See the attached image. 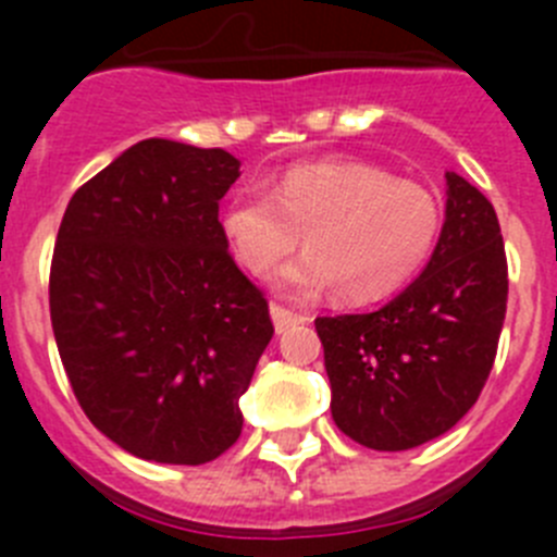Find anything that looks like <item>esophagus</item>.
Instances as JSON below:
<instances>
[{
    "label": "esophagus",
    "instance_id": "obj_1",
    "mask_svg": "<svg viewBox=\"0 0 557 557\" xmlns=\"http://www.w3.org/2000/svg\"><path fill=\"white\" fill-rule=\"evenodd\" d=\"M269 312H272L274 331H277V334H285V331L294 329L296 323H301V314H296V312L285 310V307H280V305H272V307H269Z\"/></svg>",
    "mask_w": 557,
    "mask_h": 557
}]
</instances>
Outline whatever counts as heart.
<instances>
[{"instance_id":"obj_1","label":"heart","mask_w":557,"mask_h":557,"mask_svg":"<svg viewBox=\"0 0 557 557\" xmlns=\"http://www.w3.org/2000/svg\"><path fill=\"white\" fill-rule=\"evenodd\" d=\"M223 237L250 274L263 277L296 250L307 256L277 274V288L310 299L331 285L347 305L385 299L429 261L442 207L425 185L396 180L363 161L290 166L274 188L247 185L226 201Z\"/></svg>"}]
</instances>
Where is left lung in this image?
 Wrapping results in <instances>:
<instances>
[{
	"label": "left lung",
	"mask_w": 557,
	"mask_h": 557,
	"mask_svg": "<svg viewBox=\"0 0 557 557\" xmlns=\"http://www.w3.org/2000/svg\"><path fill=\"white\" fill-rule=\"evenodd\" d=\"M429 267L374 312L318 318L331 418L372 450H409L450 431L480 398L507 314V252L491 201L447 172Z\"/></svg>",
	"instance_id": "obj_1"
}]
</instances>
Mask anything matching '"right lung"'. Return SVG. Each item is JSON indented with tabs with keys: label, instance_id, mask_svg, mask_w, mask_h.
<instances>
[{
	"label": "right lung",
	"instance_id": "obj_1",
	"mask_svg": "<svg viewBox=\"0 0 557 557\" xmlns=\"http://www.w3.org/2000/svg\"><path fill=\"white\" fill-rule=\"evenodd\" d=\"M221 148L143 139L75 190L50 263V323L75 398L137 458L199 466L243 434L239 398L274 334L234 263Z\"/></svg>",
	"mask_w": 557,
	"mask_h": 557
}]
</instances>
